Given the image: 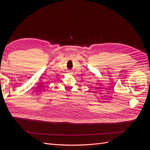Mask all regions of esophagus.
<instances>
[{"mask_svg":"<svg viewBox=\"0 0 150 150\" xmlns=\"http://www.w3.org/2000/svg\"><path fill=\"white\" fill-rule=\"evenodd\" d=\"M69 72H70V73H71V74L72 73V72H71V71H69Z\"/></svg>","mask_w":150,"mask_h":150,"instance_id":"obj_1","label":"esophagus"}]
</instances>
